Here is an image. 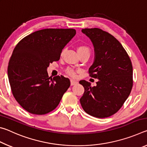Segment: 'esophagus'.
Here are the masks:
<instances>
[{"instance_id": "34e87169", "label": "esophagus", "mask_w": 147, "mask_h": 147, "mask_svg": "<svg viewBox=\"0 0 147 147\" xmlns=\"http://www.w3.org/2000/svg\"><path fill=\"white\" fill-rule=\"evenodd\" d=\"M77 84H78V82L74 80H71V86L76 85Z\"/></svg>"}]
</instances>
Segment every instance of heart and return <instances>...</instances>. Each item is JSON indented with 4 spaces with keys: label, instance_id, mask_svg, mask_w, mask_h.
<instances>
[{
    "label": "heart",
    "instance_id": "1",
    "mask_svg": "<svg viewBox=\"0 0 147 147\" xmlns=\"http://www.w3.org/2000/svg\"><path fill=\"white\" fill-rule=\"evenodd\" d=\"M84 51H89V50L88 49V47H87L86 46H80L78 48V52ZM63 53H64V51H62L61 54H63ZM67 73L69 74H70L71 76H75V74H76L75 71H74L73 69H70V68L67 69Z\"/></svg>",
    "mask_w": 147,
    "mask_h": 147
}]
</instances>
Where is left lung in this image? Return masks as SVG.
<instances>
[{
    "label": "left lung",
    "mask_w": 147,
    "mask_h": 147,
    "mask_svg": "<svg viewBox=\"0 0 147 147\" xmlns=\"http://www.w3.org/2000/svg\"><path fill=\"white\" fill-rule=\"evenodd\" d=\"M82 32L94 47V61L89 73L98 80L94 87L86 80L79 82L84 88L80 101L89 115L108 117L117 112L130 93L132 65L123 47L112 35L97 28L82 29Z\"/></svg>",
    "instance_id": "left-lung-1"
}]
</instances>
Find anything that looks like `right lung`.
I'll return each mask as SVG.
<instances>
[{
	"label": "right lung",
	"mask_w": 147,
	"mask_h": 147,
	"mask_svg": "<svg viewBox=\"0 0 147 147\" xmlns=\"http://www.w3.org/2000/svg\"><path fill=\"white\" fill-rule=\"evenodd\" d=\"M75 34L74 29H43L26 36L15 47L8 67L9 82L16 100L29 113L44 115L54 110L70 86L63 76L49 77L47 68L59 60Z\"/></svg>",
	"instance_id": "add662e5"
}]
</instances>
